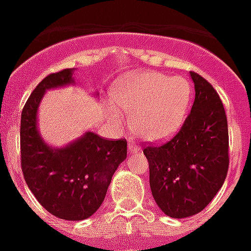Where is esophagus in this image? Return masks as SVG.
I'll use <instances>...</instances> for the list:
<instances>
[{"label":"esophagus","instance_id":"obj_1","mask_svg":"<svg viewBox=\"0 0 251 251\" xmlns=\"http://www.w3.org/2000/svg\"><path fill=\"white\" fill-rule=\"evenodd\" d=\"M127 147H129L130 152H134V151H139V146H138L134 141H129V145H127Z\"/></svg>","mask_w":251,"mask_h":251}]
</instances>
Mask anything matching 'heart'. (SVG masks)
<instances>
[{"label":"heart","mask_w":251,"mask_h":251,"mask_svg":"<svg viewBox=\"0 0 251 251\" xmlns=\"http://www.w3.org/2000/svg\"><path fill=\"white\" fill-rule=\"evenodd\" d=\"M190 95L186 79L155 72L125 76L112 88L114 105L131 116L134 131L150 142L165 139L178 129ZM109 114L114 125L124 127L125 120L117 110L110 109Z\"/></svg>","instance_id":"obj_1"}]
</instances>
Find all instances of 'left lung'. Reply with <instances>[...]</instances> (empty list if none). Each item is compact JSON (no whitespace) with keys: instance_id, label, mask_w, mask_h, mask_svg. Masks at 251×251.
Segmentation results:
<instances>
[{"instance_id":"1","label":"left lung","mask_w":251,"mask_h":251,"mask_svg":"<svg viewBox=\"0 0 251 251\" xmlns=\"http://www.w3.org/2000/svg\"><path fill=\"white\" fill-rule=\"evenodd\" d=\"M195 99L178 133L160 146H146L150 186L163 212L175 219L198 214L214 199L229 167L226 110L218 92L190 72Z\"/></svg>"}]
</instances>
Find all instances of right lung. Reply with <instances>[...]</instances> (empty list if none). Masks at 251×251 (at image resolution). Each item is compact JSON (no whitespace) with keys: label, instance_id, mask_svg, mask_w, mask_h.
Listing matches in <instances>:
<instances>
[{"label":"right lung","instance_id":"1","mask_svg":"<svg viewBox=\"0 0 251 251\" xmlns=\"http://www.w3.org/2000/svg\"><path fill=\"white\" fill-rule=\"evenodd\" d=\"M73 70L45 76L25 101L21 117V164L27 186L45 210L64 220H84L101 206L112 176L126 159L127 142L86 133L64 149L44 143L37 108L49 88L73 83Z\"/></svg>","mask_w":251,"mask_h":251}]
</instances>
